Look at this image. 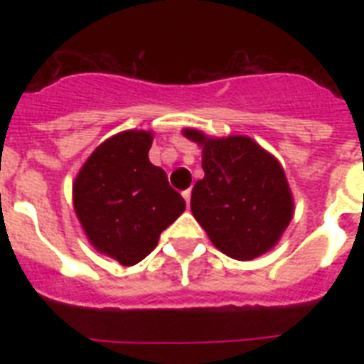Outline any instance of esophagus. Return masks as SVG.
I'll return each mask as SVG.
<instances>
[{"label":"esophagus","mask_w":364,"mask_h":364,"mask_svg":"<svg viewBox=\"0 0 364 364\" xmlns=\"http://www.w3.org/2000/svg\"><path fill=\"white\" fill-rule=\"evenodd\" d=\"M183 198H185L187 205L191 204V188H187V191H183Z\"/></svg>","instance_id":"34e87169"}]
</instances>
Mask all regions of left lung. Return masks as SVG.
Masks as SVG:
<instances>
[{"label":"left lung","mask_w":364,"mask_h":364,"mask_svg":"<svg viewBox=\"0 0 364 364\" xmlns=\"http://www.w3.org/2000/svg\"><path fill=\"white\" fill-rule=\"evenodd\" d=\"M183 136L202 149L204 177L194 185L191 210L211 243L236 260L270 251L294 215L279 160L247 136L211 137L196 128Z\"/></svg>","instance_id":"left-lung-1"}]
</instances>
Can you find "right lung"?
I'll list each match as a JSON object with an SVG mask.
<instances>
[{
	"label": "right lung",
	"mask_w": 364,
	"mask_h": 364,
	"mask_svg": "<svg viewBox=\"0 0 364 364\" xmlns=\"http://www.w3.org/2000/svg\"><path fill=\"white\" fill-rule=\"evenodd\" d=\"M153 132L124 130L100 143L73 181V208L98 253L134 266L185 211L166 171L151 164Z\"/></svg>",
	"instance_id": "obj_1"
}]
</instances>
